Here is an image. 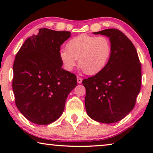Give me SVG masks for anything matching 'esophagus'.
Segmentation results:
<instances>
[{"mask_svg": "<svg viewBox=\"0 0 153 153\" xmlns=\"http://www.w3.org/2000/svg\"><path fill=\"white\" fill-rule=\"evenodd\" d=\"M76 79H77V82H78V83H81V82H82V80H83V79H81V77L77 76V77H76Z\"/></svg>", "mask_w": 153, "mask_h": 153, "instance_id": "obj_1", "label": "esophagus"}]
</instances>
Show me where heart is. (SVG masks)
Wrapping results in <instances>:
<instances>
[{"instance_id": "heart-1", "label": "heart", "mask_w": 153, "mask_h": 153, "mask_svg": "<svg viewBox=\"0 0 153 153\" xmlns=\"http://www.w3.org/2000/svg\"><path fill=\"white\" fill-rule=\"evenodd\" d=\"M66 49L59 53L66 70H72L79 59L81 70L85 74L93 75L105 68L111 55L112 46L105 36L80 35L68 42Z\"/></svg>"}]
</instances>
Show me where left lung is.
Instances as JSON below:
<instances>
[{
    "label": "left lung",
    "mask_w": 153,
    "mask_h": 153,
    "mask_svg": "<svg viewBox=\"0 0 153 153\" xmlns=\"http://www.w3.org/2000/svg\"><path fill=\"white\" fill-rule=\"evenodd\" d=\"M94 34L109 37L112 51L103 70L83 79L85 106L94 120L114 123L124 118L134 107L141 90V65L130 39L116 28Z\"/></svg>",
    "instance_id": "obj_1"
}]
</instances>
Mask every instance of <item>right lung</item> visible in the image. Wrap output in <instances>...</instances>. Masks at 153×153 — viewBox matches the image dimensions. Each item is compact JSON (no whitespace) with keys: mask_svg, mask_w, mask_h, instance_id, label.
Here are the masks:
<instances>
[{"mask_svg":"<svg viewBox=\"0 0 153 153\" xmlns=\"http://www.w3.org/2000/svg\"><path fill=\"white\" fill-rule=\"evenodd\" d=\"M70 35L69 31L40 28L15 56L12 90L16 106L35 124L48 125L59 118L77 84L76 75L62 68L59 55L60 46Z\"/></svg>","mask_w":153,"mask_h":153,"instance_id":"right-lung-1","label":"right lung"}]
</instances>
